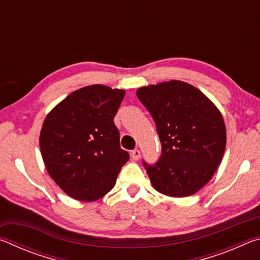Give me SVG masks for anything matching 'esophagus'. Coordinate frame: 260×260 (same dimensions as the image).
I'll list each match as a JSON object with an SVG mask.
<instances>
[{"instance_id": "34e87169", "label": "esophagus", "mask_w": 260, "mask_h": 260, "mask_svg": "<svg viewBox=\"0 0 260 260\" xmlns=\"http://www.w3.org/2000/svg\"><path fill=\"white\" fill-rule=\"evenodd\" d=\"M131 155H132V158H133V159H134V160H138V159H139V158L141 157V152H140V150H139V149H135V150H133V151H132V153H131Z\"/></svg>"}]
</instances>
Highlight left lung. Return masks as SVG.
I'll return each mask as SVG.
<instances>
[{
    "label": "left lung",
    "instance_id": "left-lung-1",
    "mask_svg": "<svg viewBox=\"0 0 260 260\" xmlns=\"http://www.w3.org/2000/svg\"><path fill=\"white\" fill-rule=\"evenodd\" d=\"M136 95L152 116L161 143L159 159L153 165L143 161L152 187L171 197L197 192L225 152L221 113L200 89L179 80L141 87Z\"/></svg>",
    "mask_w": 260,
    "mask_h": 260
}]
</instances>
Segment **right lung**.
<instances>
[{
  "label": "right lung",
  "mask_w": 260,
  "mask_h": 260,
  "mask_svg": "<svg viewBox=\"0 0 260 260\" xmlns=\"http://www.w3.org/2000/svg\"><path fill=\"white\" fill-rule=\"evenodd\" d=\"M125 90L91 85L65 98L48 113L40 149L51 179L74 200L93 202L111 190L129 159L113 118Z\"/></svg>",
  "instance_id": "right-lung-1"
}]
</instances>
